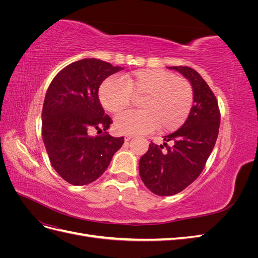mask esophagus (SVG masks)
I'll return each mask as SVG.
<instances>
[{
  "instance_id": "obj_1",
  "label": "esophagus",
  "mask_w": 258,
  "mask_h": 258,
  "mask_svg": "<svg viewBox=\"0 0 258 258\" xmlns=\"http://www.w3.org/2000/svg\"><path fill=\"white\" fill-rule=\"evenodd\" d=\"M132 138H134V136H130V135L128 136V135H127V136H124V137H123V140H124V141L127 142V141H129V140H131Z\"/></svg>"
}]
</instances>
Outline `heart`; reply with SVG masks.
<instances>
[{"label":"heart","instance_id":"1","mask_svg":"<svg viewBox=\"0 0 258 258\" xmlns=\"http://www.w3.org/2000/svg\"><path fill=\"white\" fill-rule=\"evenodd\" d=\"M139 99L141 111L120 115L115 120L122 135L146 134L159 126L161 131L179 128L188 117L194 90L183 77L158 69H142L123 75L120 80L107 79L99 88V100L105 111L119 114Z\"/></svg>","mask_w":258,"mask_h":258}]
</instances>
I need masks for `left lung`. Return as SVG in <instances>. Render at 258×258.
<instances>
[{
	"instance_id": "obj_1",
	"label": "left lung",
	"mask_w": 258,
	"mask_h": 258,
	"mask_svg": "<svg viewBox=\"0 0 258 258\" xmlns=\"http://www.w3.org/2000/svg\"><path fill=\"white\" fill-rule=\"evenodd\" d=\"M169 69L190 82L194 105L183 126L163 137V145L151 142L140 159V176L147 188L158 196L182 191L200 175L213 151L221 122L217 100L200 74L189 67Z\"/></svg>"
}]
</instances>
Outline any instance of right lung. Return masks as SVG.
Listing matches in <instances>:
<instances>
[{"mask_svg": "<svg viewBox=\"0 0 258 258\" xmlns=\"http://www.w3.org/2000/svg\"><path fill=\"white\" fill-rule=\"evenodd\" d=\"M121 70L99 59H82L62 69L46 92L43 141L52 168L70 184L83 186L96 181L124 142L123 137L106 132L113 121L104 114L98 96L106 77ZM93 128L105 132L90 137Z\"/></svg>", "mask_w": 258, "mask_h": 258, "instance_id": "add662e5", "label": "right lung"}]
</instances>
